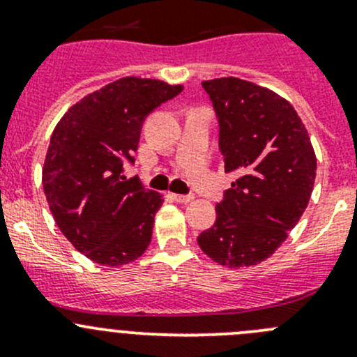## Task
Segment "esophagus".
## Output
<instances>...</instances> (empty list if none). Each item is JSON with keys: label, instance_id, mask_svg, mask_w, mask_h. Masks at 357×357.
<instances>
[{"label": "esophagus", "instance_id": "obj_1", "mask_svg": "<svg viewBox=\"0 0 357 357\" xmlns=\"http://www.w3.org/2000/svg\"><path fill=\"white\" fill-rule=\"evenodd\" d=\"M172 199L178 202V204H190V202L193 200V197H190V195H179V193H174V195H172Z\"/></svg>", "mask_w": 357, "mask_h": 357}]
</instances>
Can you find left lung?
Listing matches in <instances>:
<instances>
[{
  "label": "left lung",
  "instance_id": "1",
  "mask_svg": "<svg viewBox=\"0 0 357 357\" xmlns=\"http://www.w3.org/2000/svg\"><path fill=\"white\" fill-rule=\"evenodd\" d=\"M202 86L219 119L225 171L238 179L197 242L218 264L248 268L275 254L304 214L316 179L314 149L294 107L271 89L238 77Z\"/></svg>",
  "mask_w": 357,
  "mask_h": 357
}]
</instances>
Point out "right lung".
I'll use <instances>...</instances> for the list:
<instances>
[{"label":"right lung","instance_id":"obj_1","mask_svg":"<svg viewBox=\"0 0 357 357\" xmlns=\"http://www.w3.org/2000/svg\"><path fill=\"white\" fill-rule=\"evenodd\" d=\"M183 91L158 79L121 77L72 105L53 129L43 188L56 226L75 250L115 268L142 257L164 197L124 176L145 117Z\"/></svg>","mask_w":357,"mask_h":357}]
</instances>
